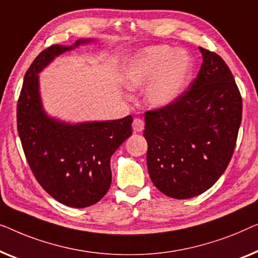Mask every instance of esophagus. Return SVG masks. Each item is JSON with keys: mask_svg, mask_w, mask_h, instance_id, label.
I'll return each mask as SVG.
<instances>
[{"mask_svg": "<svg viewBox=\"0 0 258 258\" xmlns=\"http://www.w3.org/2000/svg\"><path fill=\"white\" fill-rule=\"evenodd\" d=\"M145 127V122L141 120L139 118H136L133 120V124H132V128L134 132H143Z\"/></svg>", "mask_w": 258, "mask_h": 258, "instance_id": "1", "label": "esophagus"}]
</instances>
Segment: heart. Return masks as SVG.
Masks as SVG:
<instances>
[{
	"label": "heart",
	"instance_id": "obj_1",
	"mask_svg": "<svg viewBox=\"0 0 258 258\" xmlns=\"http://www.w3.org/2000/svg\"><path fill=\"white\" fill-rule=\"evenodd\" d=\"M193 60L184 50L154 45L141 50L128 61L122 75L126 88L137 91L147 86L145 101L153 108L173 104L189 85Z\"/></svg>",
	"mask_w": 258,
	"mask_h": 258
}]
</instances>
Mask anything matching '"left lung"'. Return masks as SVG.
Masks as SVG:
<instances>
[{
  "label": "left lung",
  "mask_w": 258,
  "mask_h": 258,
  "mask_svg": "<svg viewBox=\"0 0 258 258\" xmlns=\"http://www.w3.org/2000/svg\"><path fill=\"white\" fill-rule=\"evenodd\" d=\"M198 77L169 106L145 113L152 182L173 199L208 190L233 157L242 120V97L217 53L200 48Z\"/></svg>",
  "instance_id": "8db88e82"
}]
</instances>
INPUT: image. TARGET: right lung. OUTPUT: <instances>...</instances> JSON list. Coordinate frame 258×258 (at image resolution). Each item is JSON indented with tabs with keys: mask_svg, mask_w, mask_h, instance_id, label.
Returning a JSON list of instances; mask_svg holds the SVG:
<instances>
[{
	"mask_svg": "<svg viewBox=\"0 0 258 258\" xmlns=\"http://www.w3.org/2000/svg\"><path fill=\"white\" fill-rule=\"evenodd\" d=\"M92 41L78 39L71 46L43 50L24 76L17 104V130L36 180L55 200L72 208H85L104 198L112 181V154L132 134L131 115L70 124L43 108L39 72L61 53Z\"/></svg>",
	"mask_w": 258,
	"mask_h": 258,
	"instance_id": "right-lung-1",
	"label": "right lung"
}]
</instances>
